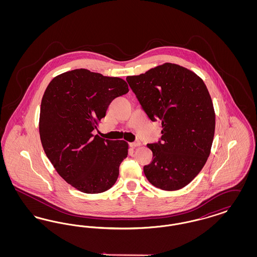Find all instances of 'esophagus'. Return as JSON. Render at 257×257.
I'll use <instances>...</instances> for the list:
<instances>
[{"mask_svg":"<svg viewBox=\"0 0 257 257\" xmlns=\"http://www.w3.org/2000/svg\"><path fill=\"white\" fill-rule=\"evenodd\" d=\"M141 146H142V143H141L140 141H137V142H134V143H131V144H130V147H133V148L141 147Z\"/></svg>","mask_w":257,"mask_h":257,"instance_id":"obj_1","label":"esophagus"}]
</instances>
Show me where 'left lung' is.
<instances>
[{
    "instance_id": "left-lung-1",
    "label": "left lung",
    "mask_w": 257,
    "mask_h": 257,
    "mask_svg": "<svg viewBox=\"0 0 257 257\" xmlns=\"http://www.w3.org/2000/svg\"><path fill=\"white\" fill-rule=\"evenodd\" d=\"M126 80L148 117L162 122L161 141L147 145L153 153L144 167L147 180L164 191L182 189L202 170L212 147L216 116L207 87L171 62Z\"/></svg>"
}]
</instances>
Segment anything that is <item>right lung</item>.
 Returning <instances> with one entry per match:
<instances>
[{
    "label": "right lung",
    "mask_w": 257,
    "mask_h": 257,
    "mask_svg": "<svg viewBox=\"0 0 257 257\" xmlns=\"http://www.w3.org/2000/svg\"><path fill=\"white\" fill-rule=\"evenodd\" d=\"M128 91L121 78L81 68L56 76L43 94L42 147L61 177L82 193H103L117 180L128 144L102 139L92 131L110 102Z\"/></svg>",
    "instance_id": "add662e5"
}]
</instances>
